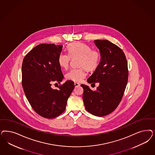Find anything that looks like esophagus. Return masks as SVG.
Masks as SVG:
<instances>
[{
	"mask_svg": "<svg viewBox=\"0 0 155 155\" xmlns=\"http://www.w3.org/2000/svg\"><path fill=\"white\" fill-rule=\"evenodd\" d=\"M80 84L79 83H76V82H75V86L76 87H79V86H80Z\"/></svg>",
	"mask_w": 155,
	"mask_h": 155,
	"instance_id": "esophagus-1",
	"label": "esophagus"
}]
</instances>
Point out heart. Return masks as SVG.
I'll return each mask as SVG.
<instances>
[{"mask_svg": "<svg viewBox=\"0 0 155 155\" xmlns=\"http://www.w3.org/2000/svg\"><path fill=\"white\" fill-rule=\"evenodd\" d=\"M68 54H60L58 64L61 68L67 69L71 59L78 58L77 65L79 68L70 70L65 75L66 79L79 82L85 78V68L88 71L95 70L100 64L101 55L99 50L92 49L91 46L83 43L73 42L67 45Z\"/></svg>", "mask_w": 155, "mask_h": 155, "instance_id": "heart-1", "label": "heart"}]
</instances>
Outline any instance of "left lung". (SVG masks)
Wrapping results in <instances>:
<instances>
[{
	"instance_id": "obj_1",
	"label": "left lung",
	"mask_w": 155,
	"mask_h": 155,
	"mask_svg": "<svg viewBox=\"0 0 155 155\" xmlns=\"http://www.w3.org/2000/svg\"><path fill=\"white\" fill-rule=\"evenodd\" d=\"M100 50V64L87 79L89 83H99L95 91L81 84L83 100L86 110L92 115L102 117L117 107L124 95L128 79L127 60L123 50L107 40H94Z\"/></svg>"
}]
</instances>
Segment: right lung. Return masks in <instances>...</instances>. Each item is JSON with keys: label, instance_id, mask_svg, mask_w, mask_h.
Instances as JSON below:
<instances>
[{"label": "right lung", "instance_id": "obj_1", "mask_svg": "<svg viewBox=\"0 0 155 155\" xmlns=\"http://www.w3.org/2000/svg\"><path fill=\"white\" fill-rule=\"evenodd\" d=\"M63 45L41 44L25 55L21 67V83L25 96L32 109L46 119H54L65 110L67 100L75 84L68 80L54 90L53 82L64 78L58 64Z\"/></svg>", "mask_w": 155, "mask_h": 155}]
</instances>
